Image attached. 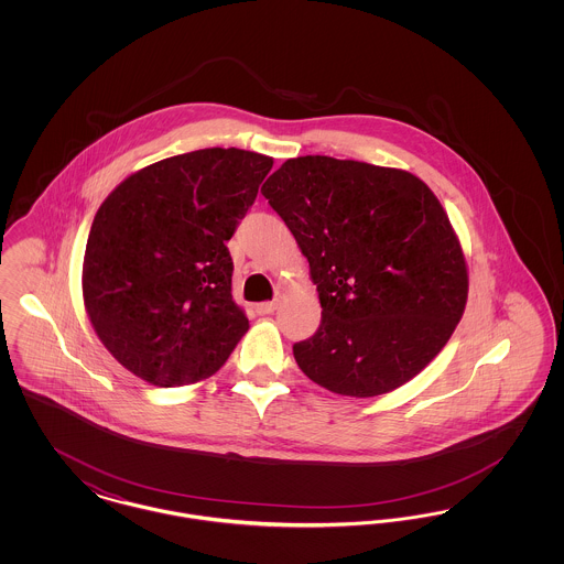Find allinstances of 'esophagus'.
I'll return each mask as SVG.
<instances>
[{
	"label": "esophagus",
	"mask_w": 564,
	"mask_h": 564,
	"mask_svg": "<svg viewBox=\"0 0 564 564\" xmlns=\"http://www.w3.org/2000/svg\"><path fill=\"white\" fill-rule=\"evenodd\" d=\"M274 308H276V300H272V302H262V304H258V306H256V313H260V315H272V313H274Z\"/></svg>",
	"instance_id": "34e87169"
}]
</instances>
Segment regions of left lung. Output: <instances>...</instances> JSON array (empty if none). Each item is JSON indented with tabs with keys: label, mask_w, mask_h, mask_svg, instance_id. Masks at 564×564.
<instances>
[{
	"label": "left lung",
	"mask_w": 564,
	"mask_h": 564,
	"mask_svg": "<svg viewBox=\"0 0 564 564\" xmlns=\"http://www.w3.org/2000/svg\"><path fill=\"white\" fill-rule=\"evenodd\" d=\"M262 194L319 292L322 325L294 345L313 382L375 398L444 349L469 276L455 228L425 182L402 169L300 156L283 162Z\"/></svg>",
	"instance_id": "left-lung-1"
}]
</instances>
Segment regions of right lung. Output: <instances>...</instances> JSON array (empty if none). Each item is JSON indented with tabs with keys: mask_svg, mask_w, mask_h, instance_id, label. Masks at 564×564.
<instances>
[{
	"mask_svg": "<svg viewBox=\"0 0 564 564\" xmlns=\"http://www.w3.org/2000/svg\"><path fill=\"white\" fill-rule=\"evenodd\" d=\"M272 159L207 148L154 162L109 194L82 267L88 319L129 372L156 387L215 375L249 329L226 241Z\"/></svg>",
	"mask_w": 564,
	"mask_h": 564,
	"instance_id": "right-lung-1",
	"label": "right lung"
}]
</instances>
